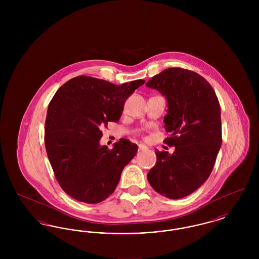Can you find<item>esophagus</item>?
Instances as JSON below:
<instances>
[{
    "instance_id": "34e87169",
    "label": "esophagus",
    "mask_w": 259,
    "mask_h": 259,
    "mask_svg": "<svg viewBox=\"0 0 259 259\" xmlns=\"http://www.w3.org/2000/svg\"><path fill=\"white\" fill-rule=\"evenodd\" d=\"M138 147H139V150H145V149H148V147H146L145 145H142V144H140Z\"/></svg>"
}]
</instances>
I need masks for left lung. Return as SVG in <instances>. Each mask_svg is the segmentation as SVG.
Segmentation results:
<instances>
[{"label":"left lung","instance_id":"8db88e82","mask_svg":"<svg viewBox=\"0 0 259 259\" xmlns=\"http://www.w3.org/2000/svg\"><path fill=\"white\" fill-rule=\"evenodd\" d=\"M147 87L168 102L165 143L175 151L155 150L157 161L148 174V183L161 195L184 198L209 177L222 147L221 106L213 88L200 74L169 68L154 75Z\"/></svg>","mask_w":259,"mask_h":259}]
</instances>
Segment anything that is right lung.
Masks as SVG:
<instances>
[{
  "instance_id": "obj_1",
  "label": "right lung",
  "mask_w": 259,
  "mask_h": 259,
  "mask_svg": "<svg viewBox=\"0 0 259 259\" xmlns=\"http://www.w3.org/2000/svg\"><path fill=\"white\" fill-rule=\"evenodd\" d=\"M145 82L116 85L79 75L56 91L48 109L45 144L56 180L69 196L96 204L114 191L138 147L129 141L115 143L112 149L101 146V129L119 120L125 101Z\"/></svg>"
}]
</instances>
